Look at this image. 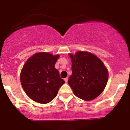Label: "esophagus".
Instances as JSON below:
<instances>
[{"mask_svg": "<svg viewBox=\"0 0 130 130\" xmlns=\"http://www.w3.org/2000/svg\"><path fill=\"white\" fill-rule=\"evenodd\" d=\"M64 80H65V83H67V82H68V77H66V78H65V79H64Z\"/></svg>", "mask_w": 130, "mask_h": 130, "instance_id": "obj_1", "label": "esophagus"}]
</instances>
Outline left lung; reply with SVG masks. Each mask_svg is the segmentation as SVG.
<instances>
[{"instance_id": "obj_1", "label": "left lung", "mask_w": 130, "mask_h": 130, "mask_svg": "<svg viewBox=\"0 0 130 130\" xmlns=\"http://www.w3.org/2000/svg\"><path fill=\"white\" fill-rule=\"evenodd\" d=\"M71 57L72 74L68 83L74 95L85 101L99 96L104 90L108 79V71L104 63L93 54L78 51Z\"/></svg>"}]
</instances>
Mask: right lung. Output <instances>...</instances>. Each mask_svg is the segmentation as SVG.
Returning a JSON list of instances; mask_svg holds the SVG:
<instances>
[{
	"label": "right lung",
	"mask_w": 130,
	"mask_h": 130,
	"mask_svg": "<svg viewBox=\"0 0 130 130\" xmlns=\"http://www.w3.org/2000/svg\"><path fill=\"white\" fill-rule=\"evenodd\" d=\"M59 57V54L53 56L41 52L30 57L24 65L21 72V83L27 96L35 102L50 103L65 83L55 68Z\"/></svg>",
	"instance_id": "right-lung-1"
}]
</instances>
